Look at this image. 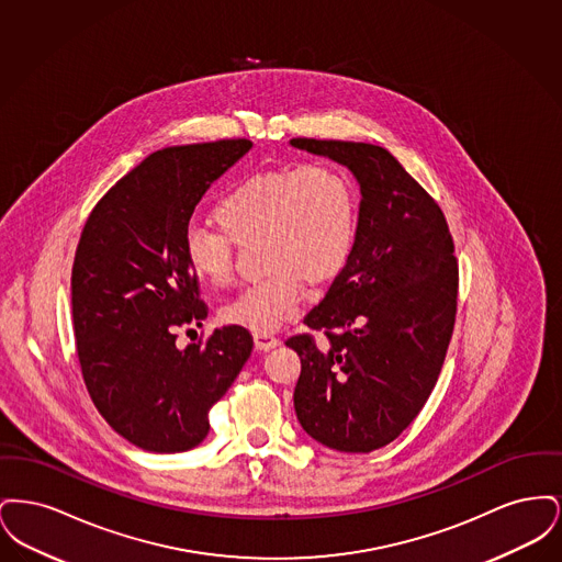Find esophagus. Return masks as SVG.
Returning <instances> with one entry per match:
<instances>
[{"instance_id":"1","label":"esophagus","mask_w":562,"mask_h":562,"mask_svg":"<svg viewBox=\"0 0 562 562\" xmlns=\"http://www.w3.org/2000/svg\"><path fill=\"white\" fill-rule=\"evenodd\" d=\"M280 339L269 335V333H255V348L259 351H268V349L278 348Z\"/></svg>"}]
</instances>
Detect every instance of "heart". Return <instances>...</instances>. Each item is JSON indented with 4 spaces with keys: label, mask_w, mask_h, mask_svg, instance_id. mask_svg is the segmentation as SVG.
Here are the masks:
<instances>
[{
    "label": "heart",
    "mask_w": 562,
    "mask_h": 562,
    "mask_svg": "<svg viewBox=\"0 0 562 562\" xmlns=\"http://www.w3.org/2000/svg\"><path fill=\"white\" fill-rule=\"evenodd\" d=\"M213 218L221 232H186L188 269L200 282L223 289L234 280L232 241L259 238L269 273L232 299L221 321L269 333L296 314L305 280L322 284L346 268L358 229V195L335 166L261 170L225 189Z\"/></svg>",
    "instance_id": "b5f03b06"
}]
</instances>
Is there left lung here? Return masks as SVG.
Wrapping results in <instances>:
<instances>
[{"instance_id": "1", "label": "left lung", "mask_w": 562, "mask_h": 562, "mask_svg": "<svg viewBox=\"0 0 562 562\" xmlns=\"http://www.w3.org/2000/svg\"><path fill=\"white\" fill-rule=\"evenodd\" d=\"M291 147L346 166L360 188L348 263L303 321L328 344L286 341L301 358L294 413L324 447L371 453L411 426L438 381L457 312L453 238L387 149L316 138Z\"/></svg>"}]
</instances>
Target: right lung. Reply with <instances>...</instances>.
Here are the masks:
<instances>
[{
  "label": "right lung",
  "mask_w": 562,
  "mask_h": 562,
  "mask_svg": "<svg viewBox=\"0 0 562 562\" xmlns=\"http://www.w3.org/2000/svg\"><path fill=\"white\" fill-rule=\"evenodd\" d=\"M250 147L229 138L160 149L109 189L83 225L71 273L81 374L103 419L143 451L198 447L211 406L250 358L241 326L177 348V328L209 316L183 259L189 218Z\"/></svg>",
  "instance_id": "add662e5"
}]
</instances>
